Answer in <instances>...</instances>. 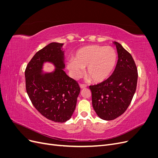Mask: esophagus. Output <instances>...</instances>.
Returning <instances> with one entry per match:
<instances>
[{"label":"esophagus","mask_w":158,"mask_h":158,"mask_svg":"<svg viewBox=\"0 0 158 158\" xmlns=\"http://www.w3.org/2000/svg\"><path fill=\"white\" fill-rule=\"evenodd\" d=\"M80 87L81 89H83V88H86V87H87V85H86V84H80Z\"/></svg>","instance_id":"34e87169"}]
</instances>
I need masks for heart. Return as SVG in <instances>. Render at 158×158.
I'll return each mask as SVG.
<instances>
[{
	"label": "heart",
	"mask_w": 158,
	"mask_h": 158,
	"mask_svg": "<svg viewBox=\"0 0 158 158\" xmlns=\"http://www.w3.org/2000/svg\"><path fill=\"white\" fill-rule=\"evenodd\" d=\"M117 52L111 47L89 45L76 52L74 59L67 62L66 67L72 76L78 78L86 67V74L90 80L100 82L107 79L117 63Z\"/></svg>",
	"instance_id": "1"
}]
</instances>
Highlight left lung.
Here are the masks:
<instances>
[{
	"instance_id": "left-lung-1",
	"label": "left lung",
	"mask_w": 158,
	"mask_h": 158,
	"mask_svg": "<svg viewBox=\"0 0 158 158\" xmlns=\"http://www.w3.org/2000/svg\"><path fill=\"white\" fill-rule=\"evenodd\" d=\"M118 60L113 74L97 85H89L94 111L102 119L111 121L125 112L136 89L138 72L132 55L118 42Z\"/></svg>"
}]
</instances>
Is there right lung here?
Returning a JSON list of instances; mask_svg holds the SVG:
<instances>
[{
  "label": "right lung",
  "mask_w": 158,
  "mask_h": 158,
  "mask_svg": "<svg viewBox=\"0 0 158 158\" xmlns=\"http://www.w3.org/2000/svg\"><path fill=\"white\" fill-rule=\"evenodd\" d=\"M63 44L52 42L37 52L25 70L26 92L32 104L49 120L64 123L71 118L80 92L78 84L64 71ZM45 62L56 69L42 71Z\"/></svg>",
  "instance_id": "1"
}]
</instances>
